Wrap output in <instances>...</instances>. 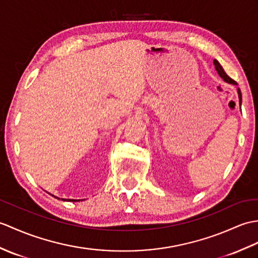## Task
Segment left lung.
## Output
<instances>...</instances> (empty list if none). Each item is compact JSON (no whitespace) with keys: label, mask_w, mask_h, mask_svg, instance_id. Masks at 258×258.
<instances>
[{"label":"left lung","mask_w":258,"mask_h":258,"mask_svg":"<svg viewBox=\"0 0 258 258\" xmlns=\"http://www.w3.org/2000/svg\"><path fill=\"white\" fill-rule=\"evenodd\" d=\"M213 63H214V67H215V70L218 71V74H219V76L222 78V79L225 81V82H227V83H230V85H234V86H237V83L233 80V79H231V78L227 76L226 74H225V71H224V69L222 68V66L220 64V62L218 61V60H213ZM237 94H238V102H239V105H242V93H241V90H239V88H237Z\"/></svg>","instance_id":"left-lung-1"}]
</instances>
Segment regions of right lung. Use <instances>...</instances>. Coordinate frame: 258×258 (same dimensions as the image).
<instances>
[{
    "label": "right lung",
    "mask_w": 258,
    "mask_h": 258,
    "mask_svg": "<svg viewBox=\"0 0 258 258\" xmlns=\"http://www.w3.org/2000/svg\"><path fill=\"white\" fill-rule=\"evenodd\" d=\"M50 195V194H49ZM50 196H52V195H50ZM52 197H55L56 199H58V200H62V201H71V202H76V201H80V200H75V199H60V198H58V197H56V196H52ZM81 201H82V199H81Z\"/></svg>",
    "instance_id": "obj_1"
}]
</instances>
